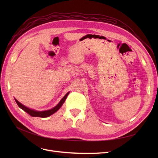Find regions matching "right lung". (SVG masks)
<instances>
[{
	"instance_id": "add662e5",
	"label": "right lung",
	"mask_w": 158,
	"mask_h": 158,
	"mask_svg": "<svg viewBox=\"0 0 158 158\" xmlns=\"http://www.w3.org/2000/svg\"><path fill=\"white\" fill-rule=\"evenodd\" d=\"M69 93L70 92H68L67 94H66L64 95V96L61 99V100L59 102V103L57 104L56 106L55 107H54L53 108H52V109H49V110H46V111H36V110H34L33 109H30L29 107H26L25 106H23V104H22L21 103L19 102L17 99H15V101H16L17 105L18 106V107L21 108L22 110H23V111L26 112L27 113L29 114L30 115H31V117H38L45 118V117H47L49 116H51V114H52L55 113V112L58 111V110L61 107V106H63V103H64L65 100H66V98H67Z\"/></svg>"
}]
</instances>
